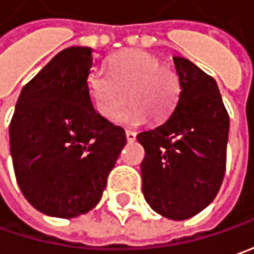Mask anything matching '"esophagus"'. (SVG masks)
<instances>
[{
	"label": "esophagus",
	"mask_w": 254,
	"mask_h": 254,
	"mask_svg": "<svg viewBox=\"0 0 254 254\" xmlns=\"http://www.w3.org/2000/svg\"><path fill=\"white\" fill-rule=\"evenodd\" d=\"M127 142H135L136 132H133V130H127Z\"/></svg>",
	"instance_id": "1"
}]
</instances>
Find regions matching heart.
I'll return each instance as SVG.
<instances>
[{"instance_id": "1", "label": "heart", "mask_w": 254, "mask_h": 254, "mask_svg": "<svg viewBox=\"0 0 254 254\" xmlns=\"http://www.w3.org/2000/svg\"><path fill=\"white\" fill-rule=\"evenodd\" d=\"M87 91L94 110L102 118L137 127L152 118L154 122L167 118L174 110L180 94V81L170 67L140 49H129L114 56L107 64V74L92 70L87 77Z\"/></svg>"}]
</instances>
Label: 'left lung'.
<instances>
[{"label": "left lung", "mask_w": 254, "mask_h": 254, "mask_svg": "<svg viewBox=\"0 0 254 254\" xmlns=\"http://www.w3.org/2000/svg\"><path fill=\"white\" fill-rule=\"evenodd\" d=\"M180 81L170 117L136 136L143 146L142 191L154 212L188 219L212 202L226 166L229 115L218 84L192 62L173 57Z\"/></svg>", "instance_id": "1"}]
</instances>
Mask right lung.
Instances as JSON below:
<instances>
[{"instance_id": "1", "label": "right lung", "mask_w": 254, "mask_h": 254, "mask_svg": "<svg viewBox=\"0 0 254 254\" xmlns=\"http://www.w3.org/2000/svg\"><path fill=\"white\" fill-rule=\"evenodd\" d=\"M91 67V48L59 52L23 87L9 124L18 186L49 216L68 219L97 205L127 144L125 130L92 107Z\"/></svg>"}]
</instances>
